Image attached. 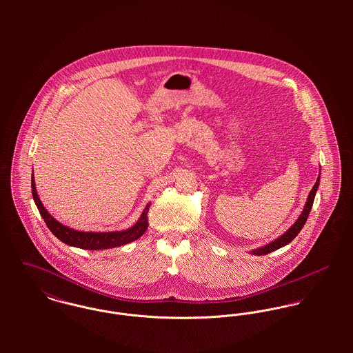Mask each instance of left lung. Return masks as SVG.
Listing matches in <instances>:
<instances>
[{"instance_id": "left-lung-1", "label": "left lung", "mask_w": 353, "mask_h": 353, "mask_svg": "<svg viewBox=\"0 0 353 353\" xmlns=\"http://www.w3.org/2000/svg\"><path fill=\"white\" fill-rule=\"evenodd\" d=\"M318 186H319V176L315 182V185L312 186L311 192L308 193V197H307V201L304 203V208H303L302 213L301 216L298 217V220L292 224V227H290L281 236H279L277 239L272 241L270 243L265 245V246H261L258 249H254L250 254L254 255H265V254H269V252H274V250H279L284 246H287L290 242H292L295 239V236L302 231L303 225L305 224V220L310 214V210L312 208V202L315 199V194H316V190H318Z\"/></svg>"}]
</instances>
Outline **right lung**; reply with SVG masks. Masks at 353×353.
Masks as SVG:
<instances>
[{
	"label": "right lung",
	"mask_w": 353,
	"mask_h": 353,
	"mask_svg": "<svg viewBox=\"0 0 353 353\" xmlns=\"http://www.w3.org/2000/svg\"><path fill=\"white\" fill-rule=\"evenodd\" d=\"M31 188H32V197L35 205L38 206L39 213L42 214L46 225L49 227L52 235L57 236L61 242H63L68 246L84 249V250H105V249H114L119 248L123 245H128L130 242L137 241L139 238L143 236V234L148 228V210L151 203H147L144 208L141 216L139 220L128 230L123 231H107V232H94V231H77L73 228H69L59 221H57L48 209L43 206L41 201L37 186H35V179H34V171H32V178H31Z\"/></svg>",
	"instance_id": "right-lung-1"
}]
</instances>
